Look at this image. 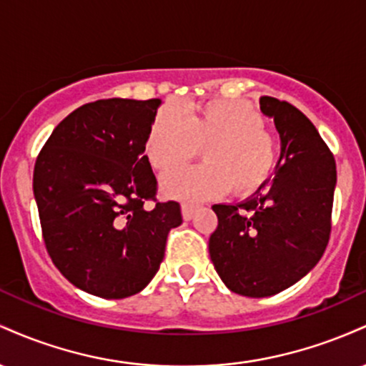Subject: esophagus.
Masks as SVG:
<instances>
[{
  "label": "esophagus",
  "mask_w": 366,
  "mask_h": 366,
  "mask_svg": "<svg viewBox=\"0 0 366 366\" xmlns=\"http://www.w3.org/2000/svg\"><path fill=\"white\" fill-rule=\"evenodd\" d=\"M196 208L197 207H194V204H191V203H182V218H184V220H191V218L194 217Z\"/></svg>",
  "instance_id": "1"
}]
</instances>
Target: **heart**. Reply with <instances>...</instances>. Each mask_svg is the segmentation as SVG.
<instances>
[{"instance_id":"1","label":"heart","mask_w":366,"mask_h":366,"mask_svg":"<svg viewBox=\"0 0 366 366\" xmlns=\"http://www.w3.org/2000/svg\"><path fill=\"white\" fill-rule=\"evenodd\" d=\"M203 148L204 165L174 170L162 179V191L180 199H207L232 187L253 194L277 165V142L249 104L213 99L191 108L159 110L146 137L153 169L167 172L194 158Z\"/></svg>"}]
</instances>
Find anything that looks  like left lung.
Instances as JSON below:
<instances>
[{
  "label": "left lung",
  "instance_id": "8db88e82",
  "mask_svg": "<svg viewBox=\"0 0 366 366\" xmlns=\"http://www.w3.org/2000/svg\"><path fill=\"white\" fill-rule=\"evenodd\" d=\"M259 110L280 136L274 174L241 203L213 204L218 227L208 244L222 282L247 297L274 296L318 263L337 182L334 157L303 113L270 96Z\"/></svg>",
  "mask_w": 366,
  "mask_h": 366
}]
</instances>
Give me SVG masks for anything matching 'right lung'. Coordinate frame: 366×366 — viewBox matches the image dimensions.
<instances>
[{"label": "right lung", "instance_id": "1", "mask_svg": "<svg viewBox=\"0 0 366 366\" xmlns=\"http://www.w3.org/2000/svg\"><path fill=\"white\" fill-rule=\"evenodd\" d=\"M162 99H99L65 117L41 149L34 197L46 249L61 275L104 300L141 292L157 275L180 204L144 201L157 177L144 154Z\"/></svg>", "mask_w": 366, "mask_h": 366}]
</instances>
